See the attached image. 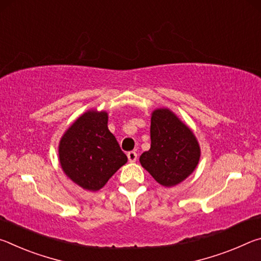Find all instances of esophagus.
Returning a JSON list of instances; mask_svg holds the SVG:
<instances>
[{"instance_id": "esophagus-1", "label": "esophagus", "mask_w": 261, "mask_h": 261, "mask_svg": "<svg viewBox=\"0 0 261 261\" xmlns=\"http://www.w3.org/2000/svg\"><path fill=\"white\" fill-rule=\"evenodd\" d=\"M127 159H129L130 162H136L137 160V153L135 151H131L127 153Z\"/></svg>"}]
</instances>
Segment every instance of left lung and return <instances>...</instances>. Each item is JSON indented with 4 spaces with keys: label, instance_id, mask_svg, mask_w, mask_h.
<instances>
[{
    "label": "left lung",
    "instance_id": "1",
    "mask_svg": "<svg viewBox=\"0 0 261 261\" xmlns=\"http://www.w3.org/2000/svg\"><path fill=\"white\" fill-rule=\"evenodd\" d=\"M200 147L192 130L168 108H159L151 117V148L139 161L163 187L177 185L193 173Z\"/></svg>",
    "mask_w": 261,
    "mask_h": 261
}]
</instances>
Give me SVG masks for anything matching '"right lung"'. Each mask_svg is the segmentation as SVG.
Segmentation results:
<instances>
[{
    "instance_id": "right-lung-1",
    "label": "right lung",
    "mask_w": 261,
    "mask_h": 261,
    "mask_svg": "<svg viewBox=\"0 0 261 261\" xmlns=\"http://www.w3.org/2000/svg\"><path fill=\"white\" fill-rule=\"evenodd\" d=\"M59 158L64 174L79 187L98 191L127 158L108 130L107 112L88 110L62 136Z\"/></svg>"
}]
</instances>
